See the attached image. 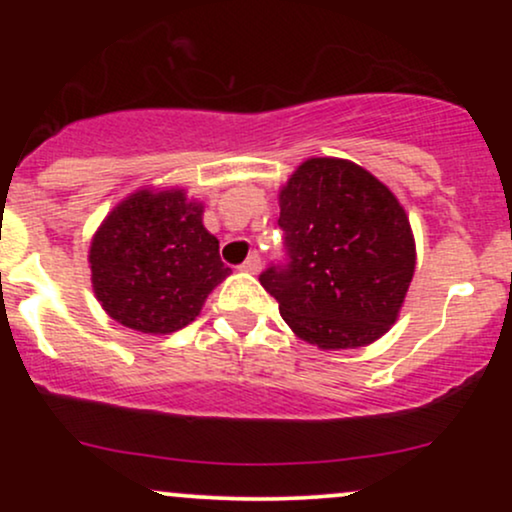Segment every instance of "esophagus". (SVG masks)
Returning <instances> with one entry per match:
<instances>
[{
	"label": "esophagus",
	"mask_w": 512,
	"mask_h": 512,
	"mask_svg": "<svg viewBox=\"0 0 512 512\" xmlns=\"http://www.w3.org/2000/svg\"><path fill=\"white\" fill-rule=\"evenodd\" d=\"M240 269H243V272H250V274H257L262 269V260H260V255H257V252H250L248 255V260H245L243 264H240Z\"/></svg>",
	"instance_id": "esophagus-1"
}]
</instances>
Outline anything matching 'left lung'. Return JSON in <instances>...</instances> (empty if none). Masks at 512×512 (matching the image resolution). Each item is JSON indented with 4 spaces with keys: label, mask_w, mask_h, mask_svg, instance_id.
<instances>
[{
    "label": "left lung",
    "mask_w": 512,
    "mask_h": 512,
    "mask_svg": "<svg viewBox=\"0 0 512 512\" xmlns=\"http://www.w3.org/2000/svg\"><path fill=\"white\" fill-rule=\"evenodd\" d=\"M286 262L260 274L303 342L366 346L395 325L416 248L397 197L344 158H308L279 192Z\"/></svg>",
    "instance_id": "8db88e82"
}]
</instances>
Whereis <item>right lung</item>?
Masks as SVG:
<instances>
[{
	"mask_svg": "<svg viewBox=\"0 0 512 512\" xmlns=\"http://www.w3.org/2000/svg\"><path fill=\"white\" fill-rule=\"evenodd\" d=\"M202 211L182 190H139L105 216L88 252L105 313L144 334L178 332L195 320L231 274Z\"/></svg>",
	"mask_w": 512,
	"mask_h": 512,
	"instance_id": "obj_1",
	"label": "right lung"
}]
</instances>
